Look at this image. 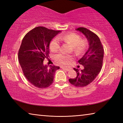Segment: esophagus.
Returning <instances> with one entry per match:
<instances>
[{
    "label": "esophagus",
    "instance_id": "34e87169",
    "mask_svg": "<svg viewBox=\"0 0 123 123\" xmlns=\"http://www.w3.org/2000/svg\"><path fill=\"white\" fill-rule=\"evenodd\" d=\"M61 68H62V69H64V70H66V71H69V70H70L69 68L67 67H65V66H62Z\"/></svg>",
    "mask_w": 123,
    "mask_h": 123
}]
</instances>
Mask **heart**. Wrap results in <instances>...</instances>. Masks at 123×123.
Listing matches in <instances>:
<instances>
[{"label":"heart","instance_id":"heart-1","mask_svg":"<svg viewBox=\"0 0 123 123\" xmlns=\"http://www.w3.org/2000/svg\"><path fill=\"white\" fill-rule=\"evenodd\" d=\"M61 41L68 43L72 45L73 49L76 55H80L85 53L88 48V43L86 38H81V36L76 33H69L55 37L50 43V49L52 51L59 50L61 47ZM70 55L59 53L55 55V59L57 62L61 64H67L72 60Z\"/></svg>","mask_w":123,"mask_h":123}]
</instances>
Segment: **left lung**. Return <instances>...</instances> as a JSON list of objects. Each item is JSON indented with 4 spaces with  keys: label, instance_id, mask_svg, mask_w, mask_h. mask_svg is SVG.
Listing matches in <instances>:
<instances>
[{
    "label": "left lung",
    "instance_id": "8db88e82",
    "mask_svg": "<svg viewBox=\"0 0 123 123\" xmlns=\"http://www.w3.org/2000/svg\"><path fill=\"white\" fill-rule=\"evenodd\" d=\"M81 32L86 37L89 42V48L86 53L78 62L84 66V69L79 70L74 68L77 76L74 79H69L72 85L78 87H83L90 84L101 69L104 57V48L99 37L85 28L80 27L76 29Z\"/></svg>",
    "mask_w": 123,
    "mask_h": 123
}]
</instances>
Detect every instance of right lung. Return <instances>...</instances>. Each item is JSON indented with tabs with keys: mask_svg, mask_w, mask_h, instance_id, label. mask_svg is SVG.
Listing matches in <instances>:
<instances>
[{
	"mask_svg": "<svg viewBox=\"0 0 123 123\" xmlns=\"http://www.w3.org/2000/svg\"><path fill=\"white\" fill-rule=\"evenodd\" d=\"M61 31L43 26L31 30L23 38L18 51V59L25 77L34 86L47 88L53 83L56 70L60 67L43 64L49 57L50 41Z\"/></svg>",
	"mask_w": 123,
	"mask_h": 123,
	"instance_id": "1",
	"label": "right lung"
}]
</instances>
